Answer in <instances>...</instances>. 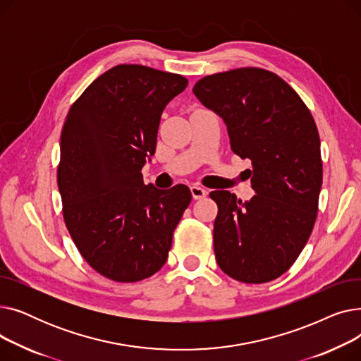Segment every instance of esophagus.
Segmentation results:
<instances>
[{
  "instance_id": "34e87169",
  "label": "esophagus",
  "mask_w": 361,
  "mask_h": 361,
  "mask_svg": "<svg viewBox=\"0 0 361 361\" xmlns=\"http://www.w3.org/2000/svg\"><path fill=\"white\" fill-rule=\"evenodd\" d=\"M190 192H192V196H193V199H203L206 195H207V192L204 190L203 187H200V185H197V184H193L192 187H190Z\"/></svg>"
}]
</instances>
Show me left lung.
Here are the masks:
<instances>
[{"label":"left lung","mask_w":361,"mask_h":361,"mask_svg":"<svg viewBox=\"0 0 361 361\" xmlns=\"http://www.w3.org/2000/svg\"><path fill=\"white\" fill-rule=\"evenodd\" d=\"M193 93L222 118L234 154L253 165L250 200L211 193L216 262L237 281L269 282L290 269L316 221L322 158L314 120L288 83L262 68L206 75Z\"/></svg>","instance_id":"obj_1"}]
</instances>
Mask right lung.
<instances>
[{"mask_svg": "<svg viewBox=\"0 0 361 361\" xmlns=\"http://www.w3.org/2000/svg\"><path fill=\"white\" fill-rule=\"evenodd\" d=\"M188 82L136 64L101 74L75 101L61 133L59 188L67 230L90 267L117 282H137L166 262L187 206L184 184L143 183L165 106Z\"/></svg>", "mask_w": 361, "mask_h": 361, "instance_id": "obj_1", "label": "right lung"}]
</instances>
